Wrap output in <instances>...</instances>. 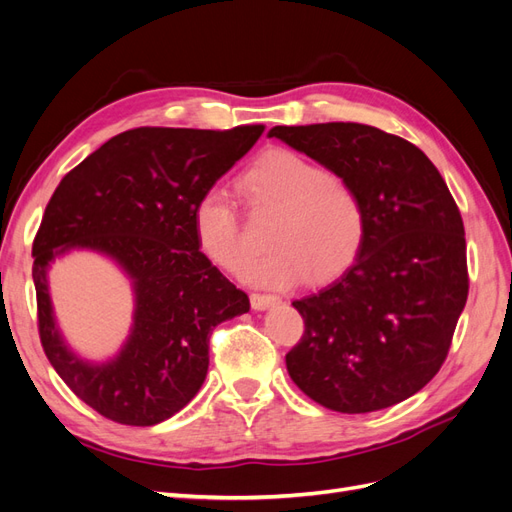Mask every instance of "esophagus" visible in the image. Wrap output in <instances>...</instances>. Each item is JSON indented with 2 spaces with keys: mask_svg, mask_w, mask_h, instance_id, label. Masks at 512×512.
I'll use <instances>...</instances> for the list:
<instances>
[{
  "mask_svg": "<svg viewBox=\"0 0 512 512\" xmlns=\"http://www.w3.org/2000/svg\"><path fill=\"white\" fill-rule=\"evenodd\" d=\"M250 303L254 309H258V312H262V309H269L271 305L280 303V297H275V294H262V292H252L250 294Z\"/></svg>",
  "mask_w": 512,
  "mask_h": 512,
  "instance_id": "esophagus-1",
  "label": "esophagus"
}]
</instances>
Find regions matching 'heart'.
Segmentation results:
<instances>
[{"instance_id": "obj_1", "label": "heart", "mask_w": 512, "mask_h": 512, "mask_svg": "<svg viewBox=\"0 0 512 512\" xmlns=\"http://www.w3.org/2000/svg\"><path fill=\"white\" fill-rule=\"evenodd\" d=\"M254 209L280 211L269 232V252L252 262L247 277L265 286H292L307 275L327 282L359 256L367 235V211L352 185L297 151L273 149L243 177ZM192 228L198 250L215 267L241 273L250 247L232 198L209 188L196 198Z\"/></svg>"}]
</instances>
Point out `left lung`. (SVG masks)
<instances>
[{"label":"left lung","instance_id":"left-lung-1","mask_svg":"<svg viewBox=\"0 0 512 512\" xmlns=\"http://www.w3.org/2000/svg\"><path fill=\"white\" fill-rule=\"evenodd\" d=\"M269 136L348 181L367 211L352 265L292 301L305 333L286 354L288 374L335 412L395 406L438 374L466 307V232L455 198L421 149L374 126H275Z\"/></svg>","mask_w":512,"mask_h":512}]
</instances>
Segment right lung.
Returning <instances> with one entry per match:
<instances>
[{
	"mask_svg": "<svg viewBox=\"0 0 512 512\" xmlns=\"http://www.w3.org/2000/svg\"><path fill=\"white\" fill-rule=\"evenodd\" d=\"M262 132H121L72 168L46 205L32 250L40 342L59 378L108 421L149 427L188 406L207 378L211 331L250 312L247 294L198 250L192 209ZM72 246L108 255L133 280L131 335L104 364L76 357L54 324L45 271Z\"/></svg>",
	"mask_w": 512,
	"mask_h": 512,
	"instance_id": "obj_1",
	"label": "right lung"
}]
</instances>
